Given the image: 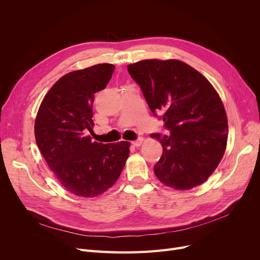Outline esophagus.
Wrapping results in <instances>:
<instances>
[{"label": "esophagus", "mask_w": 260, "mask_h": 260, "mask_svg": "<svg viewBox=\"0 0 260 260\" xmlns=\"http://www.w3.org/2000/svg\"><path fill=\"white\" fill-rule=\"evenodd\" d=\"M142 142H143V138H138L137 140L133 141V142H132V144H133L134 146H140V145L142 144Z\"/></svg>", "instance_id": "1"}]
</instances>
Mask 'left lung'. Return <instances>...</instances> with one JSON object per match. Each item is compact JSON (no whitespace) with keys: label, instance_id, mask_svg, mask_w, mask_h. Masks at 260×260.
Here are the masks:
<instances>
[{"label":"left lung","instance_id":"8db88e82","mask_svg":"<svg viewBox=\"0 0 260 260\" xmlns=\"http://www.w3.org/2000/svg\"><path fill=\"white\" fill-rule=\"evenodd\" d=\"M153 115L169 135L152 134L163 152L154 167L157 178L176 189L206 181L224 154L228 119L210 82L178 60H143L127 66Z\"/></svg>","mask_w":260,"mask_h":260}]
</instances>
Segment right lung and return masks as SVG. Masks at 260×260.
Listing matches in <instances>:
<instances>
[{"label": "right lung", "instance_id": "obj_1", "mask_svg": "<svg viewBox=\"0 0 260 260\" xmlns=\"http://www.w3.org/2000/svg\"><path fill=\"white\" fill-rule=\"evenodd\" d=\"M103 63L63 76L46 93L35 123L38 147L62 185L77 196L94 197L119 178L129 155V142L92 141L94 93L114 74Z\"/></svg>", "mask_w": 260, "mask_h": 260}]
</instances>
